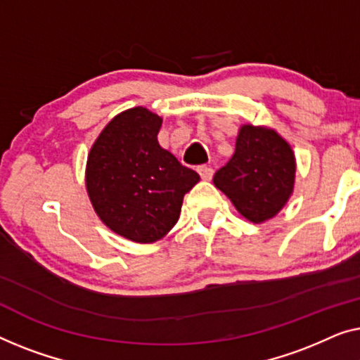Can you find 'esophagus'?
Returning <instances> with one entry per match:
<instances>
[{
	"label": "esophagus",
	"instance_id": "esophagus-1",
	"mask_svg": "<svg viewBox=\"0 0 360 360\" xmlns=\"http://www.w3.org/2000/svg\"><path fill=\"white\" fill-rule=\"evenodd\" d=\"M197 171H199L200 178H202V179H205V181L212 179V176H214V169H212L210 166L202 165V166H199V168H197Z\"/></svg>",
	"mask_w": 360,
	"mask_h": 360
}]
</instances>
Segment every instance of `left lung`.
<instances>
[{
    "label": "left lung",
    "mask_w": 360,
    "mask_h": 360,
    "mask_svg": "<svg viewBox=\"0 0 360 360\" xmlns=\"http://www.w3.org/2000/svg\"><path fill=\"white\" fill-rule=\"evenodd\" d=\"M295 158L274 130L243 125L235 153L217 171L214 184L248 220L261 224L279 212L293 189Z\"/></svg>",
    "instance_id": "8db88e82"
}]
</instances>
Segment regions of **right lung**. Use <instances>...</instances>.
Listing matches in <instances>:
<instances>
[{
  "label": "right lung",
  "mask_w": 360,
  "mask_h": 360,
  "mask_svg": "<svg viewBox=\"0 0 360 360\" xmlns=\"http://www.w3.org/2000/svg\"><path fill=\"white\" fill-rule=\"evenodd\" d=\"M160 127L148 109L125 110L101 131L88 156L86 187L96 214L136 243H153L173 229L182 199L200 179L160 145Z\"/></svg>",
  "instance_id": "add662e5"
}]
</instances>
